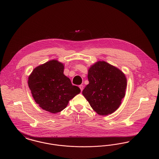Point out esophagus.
<instances>
[{"label":"esophagus","mask_w":159,"mask_h":159,"mask_svg":"<svg viewBox=\"0 0 159 159\" xmlns=\"http://www.w3.org/2000/svg\"><path fill=\"white\" fill-rule=\"evenodd\" d=\"M79 88H80L81 91H82L83 90V85H80V86H79Z\"/></svg>","instance_id":"obj_1"}]
</instances>
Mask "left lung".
Wrapping results in <instances>:
<instances>
[{
	"mask_svg": "<svg viewBox=\"0 0 159 159\" xmlns=\"http://www.w3.org/2000/svg\"><path fill=\"white\" fill-rule=\"evenodd\" d=\"M89 83L83 95L99 115L114 113L125 95L127 79L119 69L105 61H98L88 70Z\"/></svg>",
	"mask_w": 159,
	"mask_h": 159,
	"instance_id": "8db88e82",
	"label": "left lung"
}]
</instances>
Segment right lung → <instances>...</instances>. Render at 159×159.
Returning <instances> with one entry per match:
<instances>
[{"mask_svg":"<svg viewBox=\"0 0 159 159\" xmlns=\"http://www.w3.org/2000/svg\"><path fill=\"white\" fill-rule=\"evenodd\" d=\"M64 64L51 60L34 68L28 78L29 88L39 107L57 113L65 109L68 102L81 90L73 86L64 74Z\"/></svg>","mask_w":159,"mask_h":159,"instance_id":"right-lung-1","label":"right lung"}]
</instances>
